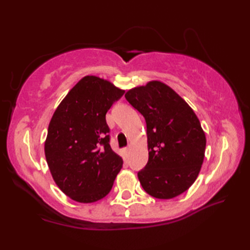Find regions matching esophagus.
I'll return each instance as SVG.
<instances>
[{
    "label": "esophagus",
    "mask_w": 250,
    "mask_h": 250,
    "mask_svg": "<svg viewBox=\"0 0 250 250\" xmlns=\"http://www.w3.org/2000/svg\"><path fill=\"white\" fill-rule=\"evenodd\" d=\"M124 150H125V155H128V153H129V151H130V146H128V147H125Z\"/></svg>",
    "instance_id": "esophagus-1"
}]
</instances>
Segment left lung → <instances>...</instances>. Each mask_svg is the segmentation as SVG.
Returning <instances> with one entry per match:
<instances>
[{
  "label": "left lung",
  "mask_w": 250,
  "mask_h": 250,
  "mask_svg": "<svg viewBox=\"0 0 250 250\" xmlns=\"http://www.w3.org/2000/svg\"><path fill=\"white\" fill-rule=\"evenodd\" d=\"M125 99L146 121L148 162L140 183L157 199H173L192 185L204 160L206 139L192 108L161 82L129 90Z\"/></svg>",
  "instance_id": "8db88e82"
}]
</instances>
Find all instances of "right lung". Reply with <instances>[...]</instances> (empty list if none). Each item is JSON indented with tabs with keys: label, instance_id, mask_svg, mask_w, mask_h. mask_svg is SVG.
<instances>
[{
	"label": "right lung",
	"instance_id": "1",
	"mask_svg": "<svg viewBox=\"0 0 250 250\" xmlns=\"http://www.w3.org/2000/svg\"><path fill=\"white\" fill-rule=\"evenodd\" d=\"M125 90L97 76H84L58 106L48 126L45 156L55 183L81 203L109 193L122 167L109 145L105 116Z\"/></svg>",
	"mask_w": 250,
	"mask_h": 250
}]
</instances>
